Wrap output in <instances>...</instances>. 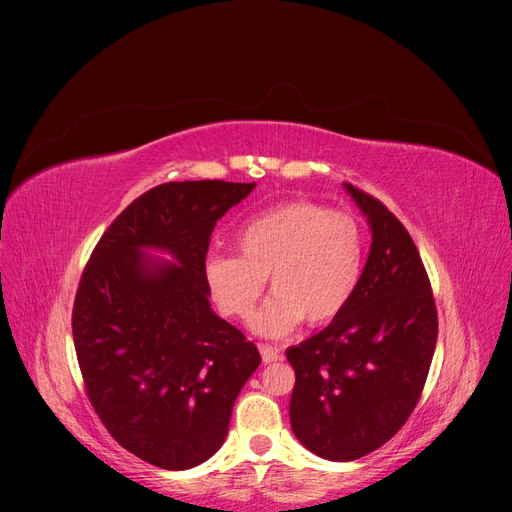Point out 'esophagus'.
Wrapping results in <instances>:
<instances>
[{"label":"esophagus","mask_w":512,"mask_h":512,"mask_svg":"<svg viewBox=\"0 0 512 512\" xmlns=\"http://www.w3.org/2000/svg\"><path fill=\"white\" fill-rule=\"evenodd\" d=\"M259 353H261L263 363H276V361L282 359L278 348H276V346H270V344H259Z\"/></svg>","instance_id":"34e87169"}]
</instances>
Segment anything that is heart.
Returning a JSON list of instances; mask_svg holds the SVG:
<instances>
[{"instance_id": "heart-1", "label": "heart", "mask_w": 512, "mask_h": 512, "mask_svg": "<svg viewBox=\"0 0 512 512\" xmlns=\"http://www.w3.org/2000/svg\"><path fill=\"white\" fill-rule=\"evenodd\" d=\"M238 255H211L205 282L232 319L253 311L270 276L272 297L251 326L261 336H286L305 324L334 321L361 282L365 240L359 222L313 201H288L251 218L236 234Z\"/></svg>"}]
</instances>
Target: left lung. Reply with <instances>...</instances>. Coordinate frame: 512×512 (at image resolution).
<instances>
[{"mask_svg":"<svg viewBox=\"0 0 512 512\" xmlns=\"http://www.w3.org/2000/svg\"><path fill=\"white\" fill-rule=\"evenodd\" d=\"M371 226V251L351 303L319 334L290 346V425L328 461L384 446L421 398L436 351L438 311L407 228L375 197L344 184Z\"/></svg>","mask_w":512,"mask_h":512,"instance_id":"8db88e82","label":"left lung"}]
</instances>
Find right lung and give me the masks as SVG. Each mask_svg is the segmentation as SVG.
<instances>
[{
  "mask_svg": "<svg viewBox=\"0 0 512 512\" xmlns=\"http://www.w3.org/2000/svg\"><path fill=\"white\" fill-rule=\"evenodd\" d=\"M255 182H166L103 232L72 309L87 396L112 438L149 465L182 471L228 434L234 400L259 367L257 346L209 305L211 232ZM145 246L179 263L151 264Z\"/></svg>",
  "mask_w": 512,
  "mask_h": 512,
  "instance_id": "1",
  "label": "right lung"
}]
</instances>
